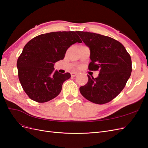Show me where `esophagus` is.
Returning a JSON list of instances; mask_svg holds the SVG:
<instances>
[{"label": "esophagus", "mask_w": 148, "mask_h": 148, "mask_svg": "<svg viewBox=\"0 0 148 148\" xmlns=\"http://www.w3.org/2000/svg\"><path fill=\"white\" fill-rule=\"evenodd\" d=\"M78 73H77V72H72V73H71V77H75L76 75H77Z\"/></svg>", "instance_id": "esophagus-1"}]
</instances>
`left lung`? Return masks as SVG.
<instances>
[{"instance_id":"left-lung-1","label":"left lung","mask_w":148,"mask_h":148,"mask_svg":"<svg viewBox=\"0 0 148 148\" xmlns=\"http://www.w3.org/2000/svg\"><path fill=\"white\" fill-rule=\"evenodd\" d=\"M77 33L90 49L88 69L99 70L97 78L88 75V83L79 91L89 101L106 104L119 95L130 77L131 57L122 44L110 37L86 31Z\"/></svg>"}]
</instances>
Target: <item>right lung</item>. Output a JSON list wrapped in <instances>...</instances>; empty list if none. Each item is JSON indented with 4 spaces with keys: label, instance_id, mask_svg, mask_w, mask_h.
<instances>
[{
    "label": "right lung",
    "instance_id": "add662e5",
    "mask_svg": "<svg viewBox=\"0 0 148 148\" xmlns=\"http://www.w3.org/2000/svg\"><path fill=\"white\" fill-rule=\"evenodd\" d=\"M76 42L82 41L75 31H57L37 36L25 46L16 66L21 86L31 99L46 102L59 95L71 75L53 72V65Z\"/></svg>",
    "mask_w": 148,
    "mask_h": 148
}]
</instances>
